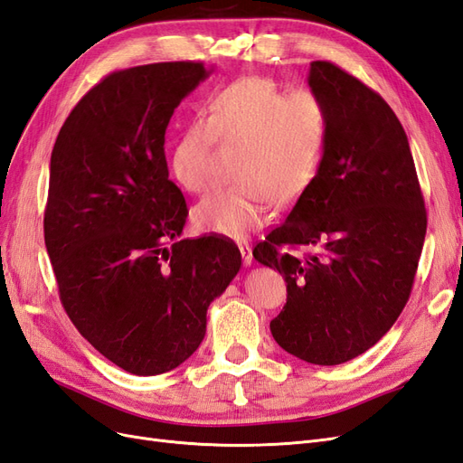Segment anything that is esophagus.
Returning <instances> with one entry per match:
<instances>
[{"label":"esophagus","mask_w":463,"mask_h":463,"mask_svg":"<svg viewBox=\"0 0 463 463\" xmlns=\"http://www.w3.org/2000/svg\"><path fill=\"white\" fill-rule=\"evenodd\" d=\"M240 250H241V257H243V264L250 266V262H253V253H250V245L241 241L240 243Z\"/></svg>","instance_id":"obj_1"}]
</instances>
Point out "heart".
Here are the masks:
<instances>
[{
	"label": "heart",
	"mask_w": 463,
	"mask_h": 463,
	"mask_svg": "<svg viewBox=\"0 0 463 463\" xmlns=\"http://www.w3.org/2000/svg\"><path fill=\"white\" fill-rule=\"evenodd\" d=\"M328 137L326 108L311 92H291L269 77H245L210 98L206 118L194 116L172 148V174L189 193L213 185L210 160L216 143L233 146L235 184L194 208L204 232L240 240L260 228L270 203L284 208L311 184Z\"/></svg>",
	"instance_id": "b5f03b06"
}]
</instances>
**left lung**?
Masks as SVG:
<instances>
[{"label": "left lung", "instance_id": "left-lung-1", "mask_svg": "<svg viewBox=\"0 0 463 463\" xmlns=\"http://www.w3.org/2000/svg\"><path fill=\"white\" fill-rule=\"evenodd\" d=\"M309 87L326 108V146L317 175L253 257L288 282L270 322L278 345L315 365H340L403 311L427 210L408 137L384 98L330 61L311 63Z\"/></svg>", "mask_w": 463, "mask_h": 463}]
</instances>
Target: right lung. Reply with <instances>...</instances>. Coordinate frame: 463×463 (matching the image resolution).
I'll return each instance as SVG.
<instances>
[{
	"instance_id": "add662e5",
	"label": "right lung",
	"mask_w": 463,
	"mask_h": 463,
	"mask_svg": "<svg viewBox=\"0 0 463 463\" xmlns=\"http://www.w3.org/2000/svg\"><path fill=\"white\" fill-rule=\"evenodd\" d=\"M208 73L201 61L109 73L52 150L44 241L61 305L82 338L138 376L197 352L208 305L241 266L226 237L177 240L189 210L167 172L165 129Z\"/></svg>"
}]
</instances>
